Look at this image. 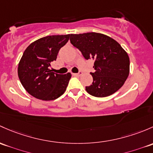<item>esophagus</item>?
Listing matches in <instances>:
<instances>
[{
    "mask_svg": "<svg viewBox=\"0 0 153 153\" xmlns=\"http://www.w3.org/2000/svg\"><path fill=\"white\" fill-rule=\"evenodd\" d=\"M82 74H83L82 72H79L78 73H74L73 75H75V76H81Z\"/></svg>",
    "mask_w": 153,
    "mask_h": 153,
    "instance_id": "34e87169",
    "label": "esophagus"
}]
</instances>
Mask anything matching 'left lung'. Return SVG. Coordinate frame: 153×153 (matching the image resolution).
<instances>
[{"label": "left lung", "instance_id": "obj_1", "mask_svg": "<svg viewBox=\"0 0 153 153\" xmlns=\"http://www.w3.org/2000/svg\"><path fill=\"white\" fill-rule=\"evenodd\" d=\"M70 42L83 57L94 61L91 72L93 82L86 90L91 95L104 97L118 91L128 78L130 59L126 51L114 39L95 32L70 34Z\"/></svg>", "mask_w": 153, "mask_h": 153}]
</instances>
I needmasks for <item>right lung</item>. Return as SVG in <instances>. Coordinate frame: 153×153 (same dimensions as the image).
Returning <instances> with one entry per match:
<instances>
[{
    "instance_id": "obj_1",
    "label": "right lung",
    "mask_w": 153,
    "mask_h": 153,
    "mask_svg": "<svg viewBox=\"0 0 153 153\" xmlns=\"http://www.w3.org/2000/svg\"><path fill=\"white\" fill-rule=\"evenodd\" d=\"M70 36V34L45 36L32 42L24 51L17 73L22 86L30 95L42 100H53L66 91L71 73H54L50 67Z\"/></svg>"
}]
</instances>
